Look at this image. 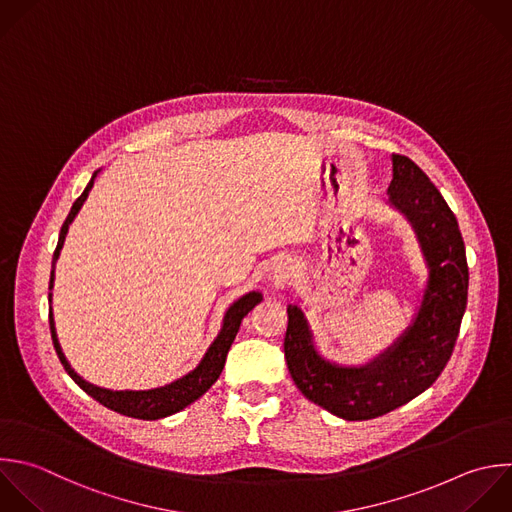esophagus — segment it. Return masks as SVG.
Instances as JSON below:
<instances>
[{
  "label": "esophagus",
  "instance_id": "1",
  "mask_svg": "<svg viewBox=\"0 0 512 512\" xmlns=\"http://www.w3.org/2000/svg\"><path fill=\"white\" fill-rule=\"evenodd\" d=\"M292 272H294V268L288 266V264H278V266H274V270H272V280H274V284H278V286L288 284V280L292 278Z\"/></svg>",
  "mask_w": 512,
  "mask_h": 512
}]
</instances>
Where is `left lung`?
Returning <instances> with one entry per match:
<instances>
[{
	"label": "left lung",
	"instance_id": "obj_1",
	"mask_svg": "<svg viewBox=\"0 0 512 512\" xmlns=\"http://www.w3.org/2000/svg\"><path fill=\"white\" fill-rule=\"evenodd\" d=\"M388 204L412 226L426 286L410 326L362 366L326 360L300 306L288 304L284 356L298 390L344 420L382 416L434 384L444 370L466 310L468 266L458 222L428 176L406 156L392 154Z\"/></svg>",
	"mask_w": 512,
	"mask_h": 512
}]
</instances>
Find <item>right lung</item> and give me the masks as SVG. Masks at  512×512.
Returning <instances> with one entry per match:
<instances>
[{"label":"right lung","mask_w":512,"mask_h":512,"mask_svg":"<svg viewBox=\"0 0 512 512\" xmlns=\"http://www.w3.org/2000/svg\"><path fill=\"white\" fill-rule=\"evenodd\" d=\"M100 172V170H98ZM98 172H94L92 180L88 182L86 190L82 192V196L74 202L62 230H60V238H58V246H56V252H54V260H52V274H50V290L54 288V270H56V262L60 258V252H62V246L66 242V234H68V228L70 224L74 222V218L78 216V212L82 210L90 190L94 188V180L98 176ZM50 302H52V292H50ZM262 302V294L258 290H252L248 294H244L242 298H238L236 302L230 304V308L226 310L224 314V320H222V328L218 332V336L214 338V342L210 344V348L206 350L204 358L200 360V364L188 372L186 376L166 384V386H160V388H152V390H110V388H102V386H96L88 380H84L74 368L72 364L68 362L66 354L62 352V346H60V340H58V334H56V322H54V312L50 308V332H52V340H54V348L58 352V358L60 362L64 364L66 372L72 376V380L84 390L88 392L92 398H96L100 404H104L106 408L114 410V412H120L124 416H132V418H140V420H158V418H166L170 414H176L180 412L182 408H186L188 404H192L194 400H198L222 374V368L226 364V356H228V350L240 330V324H242V318L258 304Z\"/></svg>","instance_id":"obj_1"}]
</instances>
